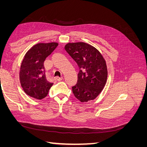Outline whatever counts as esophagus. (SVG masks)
Listing matches in <instances>:
<instances>
[{"label":"esophagus","mask_w":147,"mask_h":147,"mask_svg":"<svg viewBox=\"0 0 147 147\" xmlns=\"http://www.w3.org/2000/svg\"><path fill=\"white\" fill-rule=\"evenodd\" d=\"M56 80L57 81H59V82H61V80H63V77H57L56 78Z\"/></svg>","instance_id":"esophagus-1"}]
</instances>
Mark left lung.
Returning <instances> with one entry per match:
<instances>
[{
    "instance_id": "8db88e82",
    "label": "left lung",
    "mask_w": 147,
    "mask_h": 147,
    "mask_svg": "<svg viewBox=\"0 0 147 147\" xmlns=\"http://www.w3.org/2000/svg\"><path fill=\"white\" fill-rule=\"evenodd\" d=\"M65 49L80 68L78 83L72 87L75 97L81 102L95 99L103 90L107 79L104 57L97 49L84 42L68 43Z\"/></svg>"
}]
</instances>
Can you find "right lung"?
I'll list each match as a JSON object with an SVG mask.
<instances>
[{
	"label": "right lung",
	"instance_id": "obj_1",
	"mask_svg": "<svg viewBox=\"0 0 147 147\" xmlns=\"http://www.w3.org/2000/svg\"><path fill=\"white\" fill-rule=\"evenodd\" d=\"M58 45L57 42L38 43L26 53L20 71L21 86L26 94L36 99L48 95L53 83L47 81L44 61Z\"/></svg>",
	"mask_w": 147,
	"mask_h": 147
}]
</instances>
